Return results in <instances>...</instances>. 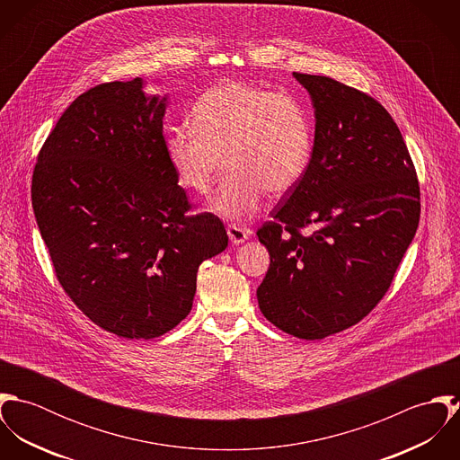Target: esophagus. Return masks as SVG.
Wrapping results in <instances>:
<instances>
[{
	"label": "esophagus",
	"instance_id": "1",
	"mask_svg": "<svg viewBox=\"0 0 460 460\" xmlns=\"http://www.w3.org/2000/svg\"><path fill=\"white\" fill-rule=\"evenodd\" d=\"M226 232H228V237H230V241H232L234 244L244 243V241L250 237V234H252L250 228L239 226V225H235V223H230V225L226 226Z\"/></svg>",
	"mask_w": 460,
	"mask_h": 460
}]
</instances>
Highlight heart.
I'll list each match as a JSON object with an SVG mask.
<instances>
[{
	"label": "heart",
	"instance_id": "heart-1",
	"mask_svg": "<svg viewBox=\"0 0 460 460\" xmlns=\"http://www.w3.org/2000/svg\"><path fill=\"white\" fill-rule=\"evenodd\" d=\"M190 120L191 128H175L166 136L168 163L182 188L205 195L225 157L228 172L210 208L226 219L252 216L267 191L288 193L310 166L312 117L290 92L223 81L198 97Z\"/></svg>",
	"mask_w": 460,
	"mask_h": 460
}]
</instances>
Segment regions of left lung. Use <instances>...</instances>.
<instances>
[{
  "label": "left lung",
  "mask_w": 460,
  "mask_h": 460,
  "mask_svg": "<svg viewBox=\"0 0 460 460\" xmlns=\"http://www.w3.org/2000/svg\"><path fill=\"white\" fill-rule=\"evenodd\" d=\"M294 77L314 101V154L257 230L270 257L257 297L276 328L323 340L363 321L392 287L420 223V184L379 101L326 75Z\"/></svg>",
  "instance_id": "8db88e82"
}]
</instances>
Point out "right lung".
Segmentation results:
<instances>
[{
    "label": "right lung",
    "mask_w": 460,
    "mask_h": 460,
    "mask_svg": "<svg viewBox=\"0 0 460 460\" xmlns=\"http://www.w3.org/2000/svg\"><path fill=\"white\" fill-rule=\"evenodd\" d=\"M143 81L81 93L44 141L31 203L55 274L99 328L150 340L193 306L199 263L228 246L223 221L193 205L168 163L166 99Z\"/></svg>",
    "instance_id": "right-lung-1"
}]
</instances>
